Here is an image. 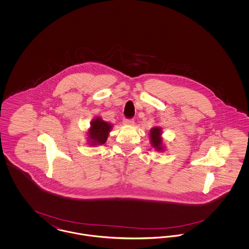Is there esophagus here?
<instances>
[{"label": "esophagus", "mask_w": 249, "mask_h": 249, "mask_svg": "<svg viewBox=\"0 0 249 249\" xmlns=\"http://www.w3.org/2000/svg\"><path fill=\"white\" fill-rule=\"evenodd\" d=\"M123 123H124V125H127V126H132L134 124V120L125 119L123 120Z\"/></svg>", "instance_id": "obj_1"}]
</instances>
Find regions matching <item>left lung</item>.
<instances>
[{"label":"left lung","instance_id":"left-lung-1","mask_svg":"<svg viewBox=\"0 0 249 249\" xmlns=\"http://www.w3.org/2000/svg\"><path fill=\"white\" fill-rule=\"evenodd\" d=\"M161 128L160 127H154L149 131V137L152 146L157 151H164L165 146L163 144V139L161 137Z\"/></svg>","mask_w":249,"mask_h":249}]
</instances>
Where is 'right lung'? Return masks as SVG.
<instances>
[{
    "label": "right lung",
    "instance_id": "1",
    "mask_svg": "<svg viewBox=\"0 0 249 249\" xmlns=\"http://www.w3.org/2000/svg\"><path fill=\"white\" fill-rule=\"evenodd\" d=\"M113 125L103 120L100 117L92 119L90 127L88 130V144L89 145H101L107 142L109 132L112 130Z\"/></svg>",
    "mask_w": 249,
    "mask_h": 249
}]
</instances>
